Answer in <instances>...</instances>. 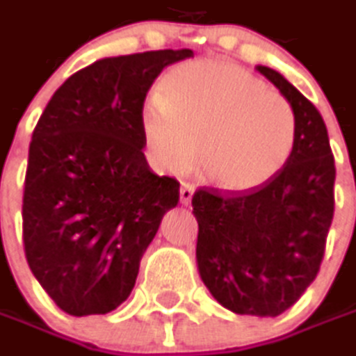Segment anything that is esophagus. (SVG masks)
Masks as SVG:
<instances>
[{"instance_id": "1", "label": "esophagus", "mask_w": 356, "mask_h": 356, "mask_svg": "<svg viewBox=\"0 0 356 356\" xmlns=\"http://www.w3.org/2000/svg\"><path fill=\"white\" fill-rule=\"evenodd\" d=\"M194 186L192 184H182L180 186V204H184L188 206L190 202H192V196H194Z\"/></svg>"}]
</instances>
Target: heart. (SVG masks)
<instances>
[{
	"label": "heart",
	"instance_id": "1",
	"mask_svg": "<svg viewBox=\"0 0 356 356\" xmlns=\"http://www.w3.org/2000/svg\"><path fill=\"white\" fill-rule=\"evenodd\" d=\"M148 152L166 174L196 162L226 192H252L271 182L297 143L293 106L245 69L226 61H196L164 76L158 99L143 111Z\"/></svg>",
	"mask_w": 356,
	"mask_h": 356
}]
</instances>
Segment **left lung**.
Segmentation results:
<instances>
[{
	"mask_svg": "<svg viewBox=\"0 0 356 356\" xmlns=\"http://www.w3.org/2000/svg\"><path fill=\"white\" fill-rule=\"evenodd\" d=\"M293 106L297 143L287 166L252 192L200 188L196 261L212 297L238 315L277 317L319 273L335 210V158L315 104L285 76L255 67Z\"/></svg>",
	"mask_w": 356,
	"mask_h": 356,
	"instance_id": "1",
	"label": "left lung"
}]
</instances>
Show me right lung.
Instances as JSON below:
<instances>
[{
	"mask_svg": "<svg viewBox=\"0 0 356 356\" xmlns=\"http://www.w3.org/2000/svg\"><path fill=\"white\" fill-rule=\"evenodd\" d=\"M194 57L162 49L106 57L71 75L29 144L23 245L35 280L73 317L129 299L146 248L180 184L150 170L143 148L146 92L164 67Z\"/></svg>",
	"mask_w": 356,
	"mask_h": 356,
	"instance_id": "right-lung-1",
	"label": "right lung"
}]
</instances>
